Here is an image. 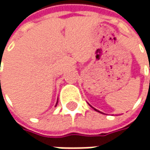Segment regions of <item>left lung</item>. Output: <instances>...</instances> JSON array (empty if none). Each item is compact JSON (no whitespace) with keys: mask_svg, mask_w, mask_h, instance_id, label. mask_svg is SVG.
I'll return each instance as SVG.
<instances>
[{"mask_svg":"<svg viewBox=\"0 0 150 150\" xmlns=\"http://www.w3.org/2000/svg\"><path fill=\"white\" fill-rule=\"evenodd\" d=\"M95 110H96V111H98V110H97V109H95ZM98 112H99V111H98Z\"/></svg>","mask_w":150,"mask_h":150,"instance_id":"obj_1","label":"left lung"}]
</instances>
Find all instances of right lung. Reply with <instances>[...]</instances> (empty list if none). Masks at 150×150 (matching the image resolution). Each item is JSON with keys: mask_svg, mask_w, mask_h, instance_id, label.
I'll return each instance as SVG.
<instances>
[{"mask_svg": "<svg viewBox=\"0 0 150 150\" xmlns=\"http://www.w3.org/2000/svg\"><path fill=\"white\" fill-rule=\"evenodd\" d=\"M0 82H1V81H0Z\"/></svg>", "mask_w": 150, "mask_h": 150, "instance_id": "add662e5", "label": "right lung"}]
</instances>
